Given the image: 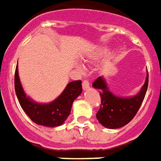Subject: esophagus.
<instances>
[{
  "label": "esophagus",
  "instance_id": "esophagus-1",
  "mask_svg": "<svg viewBox=\"0 0 161 161\" xmlns=\"http://www.w3.org/2000/svg\"><path fill=\"white\" fill-rule=\"evenodd\" d=\"M89 86H90V84L87 80H83V82H82L83 90L88 89V88H89Z\"/></svg>",
  "mask_w": 161,
  "mask_h": 161
}]
</instances>
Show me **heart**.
Here are the masks:
<instances>
[{
	"mask_svg": "<svg viewBox=\"0 0 161 161\" xmlns=\"http://www.w3.org/2000/svg\"><path fill=\"white\" fill-rule=\"evenodd\" d=\"M108 52H109V49H108L105 47H98L96 49L93 50L92 52L88 53L87 56L92 60H97V59L101 58V56H103L106 53H108Z\"/></svg>",
	"mask_w": 161,
	"mask_h": 161,
	"instance_id": "b5f03b06",
	"label": "heart"
}]
</instances>
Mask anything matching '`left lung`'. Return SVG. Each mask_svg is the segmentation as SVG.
I'll use <instances>...</instances> for the list:
<instances>
[{
	"mask_svg": "<svg viewBox=\"0 0 161 161\" xmlns=\"http://www.w3.org/2000/svg\"><path fill=\"white\" fill-rule=\"evenodd\" d=\"M148 86V73L139 93L133 96H118L108 88L104 76H100L93 83V87L100 91L101 108L96 114L99 122L108 129H117L126 126L137 114L144 100Z\"/></svg>",
	"mask_w": 161,
	"mask_h": 161,
	"instance_id": "8db88e82",
	"label": "left lung"
}]
</instances>
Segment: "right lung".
Returning a JSON list of instances; mask_svg holds the SVG:
<instances>
[{
  "mask_svg": "<svg viewBox=\"0 0 161 161\" xmlns=\"http://www.w3.org/2000/svg\"><path fill=\"white\" fill-rule=\"evenodd\" d=\"M14 88L20 107L28 117L37 125L47 127H56L64 124L70 114L73 102L82 92L81 81L74 80L68 83L63 92L53 101L37 102L25 93L19 77L18 64L14 75Z\"/></svg>",
  "mask_w": 161,
  "mask_h": 161,
  "instance_id": "right-lung-1",
  "label": "right lung"
}]
</instances>
